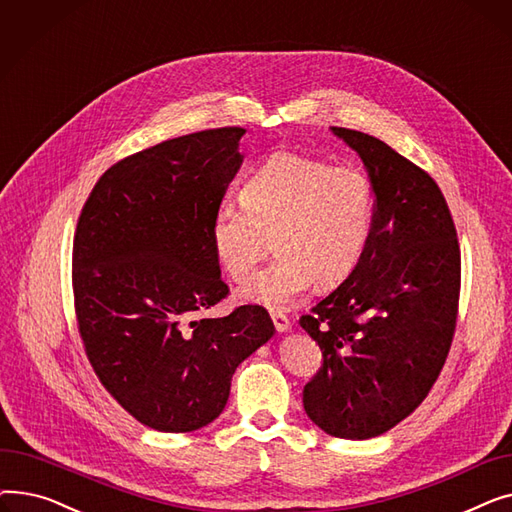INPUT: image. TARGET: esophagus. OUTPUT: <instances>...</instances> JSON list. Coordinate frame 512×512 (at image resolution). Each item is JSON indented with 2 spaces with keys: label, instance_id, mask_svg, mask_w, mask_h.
<instances>
[{
  "label": "esophagus",
  "instance_id": "obj_1",
  "mask_svg": "<svg viewBox=\"0 0 512 512\" xmlns=\"http://www.w3.org/2000/svg\"><path fill=\"white\" fill-rule=\"evenodd\" d=\"M270 315H272V321H274V326H276L278 332H288L290 330V319L282 311H270Z\"/></svg>",
  "mask_w": 512,
  "mask_h": 512
}]
</instances>
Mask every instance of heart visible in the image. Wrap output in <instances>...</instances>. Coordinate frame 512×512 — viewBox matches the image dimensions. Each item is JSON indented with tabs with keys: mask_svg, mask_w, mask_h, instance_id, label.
Returning a JSON list of instances; mask_svg holds the SVG:
<instances>
[{
	"mask_svg": "<svg viewBox=\"0 0 512 512\" xmlns=\"http://www.w3.org/2000/svg\"><path fill=\"white\" fill-rule=\"evenodd\" d=\"M242 205L224 201L211 218V245L236 282L270 251L278 257L238 290L242 301L286 307L313 284L332 288L357 267L373 222V188L351 166L274 153L242 186Z\"/></svg>",
	"mask_w": 512,
	"mask_h": 512,
	"instance_id": "b5f03b06",
	"label": "heart"
}]
</instances>
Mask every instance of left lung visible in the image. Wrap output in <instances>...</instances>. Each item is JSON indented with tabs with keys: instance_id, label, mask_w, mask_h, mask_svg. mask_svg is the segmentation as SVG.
Segmentation results:
<instances>
[{
	"instance_id": "8db88e82",
	"label": "left lung",
	"mask_w": 512,
	"mask_h": 512,
	"mask_svg": "<svg viewBox=\"0 0 512 512\" xmlns=\"http://www.w3.org/2000/svg\"><path fill=\"white\" fill-rule=\"evenodd\" d=\"M332 132L363 161L373 222L351 276L299 319L324 357L303 405L326 434L367 440L409 417L438 380L459 313L461 249L432 176L371 134Z\"/></svg>"
}]
</instances>
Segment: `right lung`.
<instances>
[{"label": "right lung", "instance_id": "right-lung-1", "mask_svg": "<svg viewBox=\"0 0 512 512\" xmlns=\"http://www.w3.org/2000/svg\"><path fill=\"white\" fill-rule=\"evenodd\" d=\"M245 128L170 139L107 170L72 249L78 332L103 388L157 432L211 423L236 367L276 332L259 305L193 319L226 299L211 218L236 176Z\"/></svg>", "mask_w": 512, "mask_h": 512}]
</instances>
